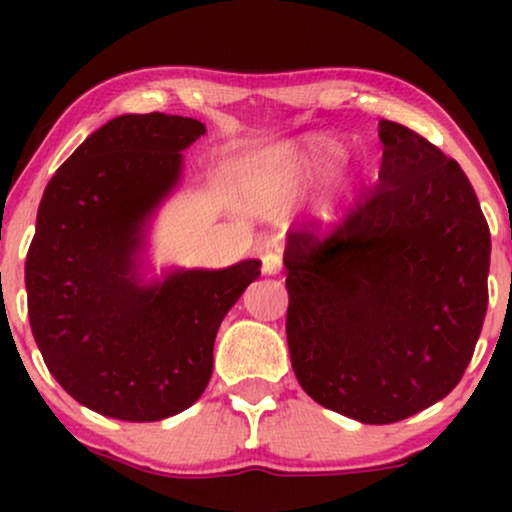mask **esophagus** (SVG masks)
<instances>
[{
	"instance_id": "34e87169",
	"label": "esophagus",
	"mask_w": 512,
	"mask_h": 512,
	"mask_svg": "<svg viewBox=\"0 0 512 512\" xmlns=\"http://www.w3.org/2000/svg\"><path fill=\"white\" fill-rule=\"evenodd\" d=\"M281 269V255L276 248H267L262 252V272L276 274Z\"/></svg>"
}]
</instances>
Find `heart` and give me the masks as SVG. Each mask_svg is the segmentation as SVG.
I'll list each match as a JSON object with an SVG mask.
<instances>
[{"label":"heart","instance_id":"obj_1","mask_svg":"<svg viewBox=\"0 0 512 512\" xmlns=\"http://www.w3.org/2000/svg\"><path fill=\"white\" fill-rule=\"evenodd\" d=\"M342 156V146L334 144V142H317L308 149V154H305V170H310V173H320V170H327L332 166L337 158Z\"/></svg>","mask_w":512,"mask_h":512}]
</instances>
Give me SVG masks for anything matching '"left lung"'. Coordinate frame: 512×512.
<instances>
[{
    "label": "left lung",
    "instance_id": "left-lung-1",
    "mask_svg": "<svg viewBox=\"0 0 512 512\" xmlns=\"http://www.w3.org/2000/svg\"><path fill=\"white\" fill-rule=\"evenodd\" d=\"M378 134L373 192L330 231L293 228L284 252L293 373L361 424L450 395L489 305V223L460 163L399 122Z\"/></svg>",
    "mask_w": 512,
    "mask_h": 512
}]
</instances>
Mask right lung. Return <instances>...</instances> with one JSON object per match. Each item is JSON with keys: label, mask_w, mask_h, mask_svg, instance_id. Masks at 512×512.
Masks as SVG:
<instances>
[{"label": "right lung", "mask_w": 512, "mask_h": 512, "mask_svg": "<svg viewBox=\"0 0 512 512\" xmlns=\"http://www.w3.org/2000/svg\"><path fill=\"white\" fill-rule=\"evenodd\" d=\"M204 132L192 117H115L40 199L26 255L35 344L57 383L110 419L161 421L192 407L209 385L221 320L260 276L262 262L245 260L139 279L146 223Z\"/></svg>", "instance_id": "right-lung-1"}]
</instances>
